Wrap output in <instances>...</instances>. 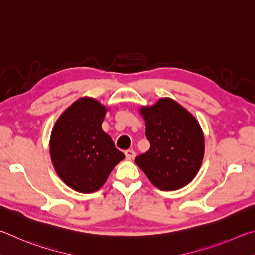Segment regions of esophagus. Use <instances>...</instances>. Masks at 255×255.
Wrapping results in <instances>:
<instances>
[{
    "label": "esophagus",
    "mask_w": 255,
    "mask_h": 255,
    "mask_svg": "<svg viewBox=\"0 0 255 255\" xmlns=\"http://www.w3.org/2000/svg\"><path fill=\"white\" fill-rule=\"evenodd\" d=\"M135 155H136L135 151H133V150H127V151H125V157H127V159H128V160L134 159Z\"/></svg>",
    "instance_id": "34e87169"
}]
</instances>
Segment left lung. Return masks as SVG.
I'll return each instance as SVG.
<instances>
[{
	"label": "left lung",
	"mask_w": 255,
	"mask_h": 255,
	"mask_svg": "<svg viewBox=\"0 0 255 255\" xmlns=\"http://www.w3.org/2000/svg\"><path fill=\"white\" fill-rule=\"evenodd\" d=\"M150 149L135 163L160 190L180 189L202 166L205 141L197 120L171 98H160L140 110Z\"/></svg>",
	"instance_id": "obj_1"
}]
</instances>
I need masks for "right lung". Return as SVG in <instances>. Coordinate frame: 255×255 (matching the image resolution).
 <instances>
[{
    "instance_id": "1",
    "label": "right lung",
    "mask_w": 255,
    "mask_h": 255,
    "mask_svg": "<svg viewBox=\"0 0 255 255\" xmlns=\"http://www.w3.org/2000/svg\"><path fill=\"white\" fill-rule=\"evenodd\" d=\"M106 107L92 97L74 102L55 123L50 136V157L55 170L67 186L79 193H94L124 154L102 130Z\"/></svg>"
}]
</instances>
